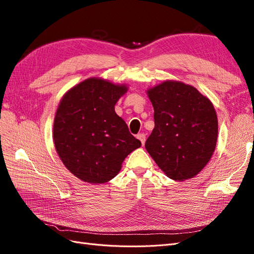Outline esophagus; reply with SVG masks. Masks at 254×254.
<instances>
[{"instance_id": "1", "label": "esophagus", "mask_w": 254, "mask_h": 254, "mask_svg": "<svg viewBox=\"0 0 254 254\" xmlns=\"http://www.w3.org/2000/svg\"><path fill=\"white\" fill-rule=\"evenodd\" d=\"M136 137L141 141V144H142V145L145 144V134H144V133H139V134L136 135Z\"/></svg>"}]
</instances>
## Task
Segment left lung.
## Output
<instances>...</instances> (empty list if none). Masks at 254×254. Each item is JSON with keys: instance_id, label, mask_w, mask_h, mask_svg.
<instances>
[{"instance_id": "1", "label": "left lung", "mask_w": 254, "mask_h": 254, "mask_svg": "<svg viewBox=\"0 0 254 254\" xmlns=\"http://www.w3.org/2000/svg\"><path fill=\"white\" fill-rule=\"evenodd\" d=\"M146 92L155 110L146 150L168 178H194L216 147L218 121L212 102L193 86L176 80H164Z\"/></svg>"}]
</instances>
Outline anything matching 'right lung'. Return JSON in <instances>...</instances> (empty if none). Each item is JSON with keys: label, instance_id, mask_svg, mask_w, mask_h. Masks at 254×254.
<instances>
[{"label": "right lung", "instance_id": "obj_1", "mask_svg": "<svg viewBox=\"0 0 254 254\" xmlns=\"http://www.w3.org/2000/svg\"><path fill=\"white\" fill-rule=\"evenodd\" d=\"M127 91V84L90 77L61 98L54 119V144L64 166L83 182L110 181L125 158L141 146L114 110Z\"/></svg>", "mask_w": 254, "mask_h": 254}]
</instances>
